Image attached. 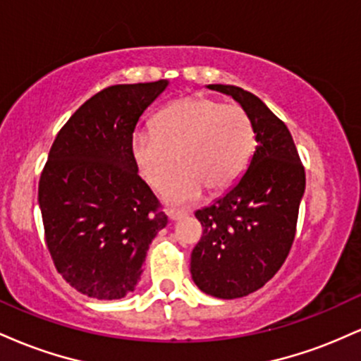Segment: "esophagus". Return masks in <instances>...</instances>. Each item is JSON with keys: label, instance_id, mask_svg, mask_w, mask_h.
<instances>
[{"label": "esophagus", "instance_id": "obj_1", "mask_svg": "<svg viewBox=\"0 0 361 361\" xmlns=\"http://www.w3.org/2000/svg\"><path fill=\"white\" fill-rule=\"evenodd\" d=\"M168 215H169V219H173V221H178V219L186 217V215H188V212H185V210L171 209V210H169V212H168Z\"/></svg>", "mask_w": 361, "mask_h": 361}]
</instances>
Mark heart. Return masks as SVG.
<instances>
[{
    "label": "heart",
    "instance_id": "heart-1",
    "mask_svg": "<svg viewBox=\"0 0 361 361\" xmlns=\"http://www.w3.org/2000/svg\"><path fill=\"white\" fill-rule=\"evenodd\" d=\"M256 147V134L241 105L209 97H185L157 114L154 128H137L132 156L140 176L156 192L166 190L175 204H188L205 188L222 192L241 178Z\"/></svg>",
    "mask_w": 361,
    "mask_h": 361
}]
</instances>
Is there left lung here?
<instances>
[{
  "instance_id": "1",
  "label": "left lung",
  "mask_w": 361,
  "mask_h": 361,
  "mask_svg": "<svg viewBox=\"0 0 361 361\" xmlns=\"http://www.w3.org/2000/svg\"><path fill=\"white\" fill-rule=\"evenodd\" d=\"M209 88L229 94L247 111L258 146L238 183L195 212L204 234L192 251L190 271L202 292L239 299L263 287L287 259L305 171L287 126L256 94L231 85Z\"/></svg>"
}]
</instances>
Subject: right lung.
I'll list each match as a JSON object with an SVG mask.
<instances>
[{
  "label": "right lung",
  "instance_id": "obj_1",
  "mask_svg": "<svg viewBox=\"0 0 361 361\" xmlns=\"http://www.w3.org/2000/svg\"><path fill=\"white\" fill-rule=\"evenodd\" d=\"M166 86L115 85L93 94L59 130L40 175L54 267L93 299H122L135 288L149 244L168 224L132 156L139 117Z\"/></svg>",
  "mask_w": 361,
  "mask_h": 361
}]
</instances>
